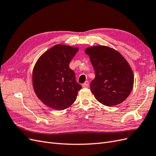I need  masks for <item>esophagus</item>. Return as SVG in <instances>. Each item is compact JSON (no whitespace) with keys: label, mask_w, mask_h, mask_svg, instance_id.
Masks as SVG:
<instances>
[{"label":"esophagus","mask_w":156,"mask_h":156,"mask_svg":"<svg viewBox=\"0 0 156 156\" xmlns=\"http://www.w3.org/2000/svg\"><path fill=\"white\" fill-rule=\"evenodd\" d=\"M88 85H89V82H88V81H87L85 83H83V84H82V87H84V88H86V87H88Z\"/></svg>","instance_id":"esophagus-1"}]
</instances>
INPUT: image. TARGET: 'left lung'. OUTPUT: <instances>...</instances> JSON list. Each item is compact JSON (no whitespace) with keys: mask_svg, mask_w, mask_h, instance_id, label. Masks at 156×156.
Here are the masks:
<instances>
[{"mask_svg":"<svg viewBox=\"0 0 156 156\" xmlns=\"http://www.w3.org/2000/svg\"><path fill=\"white\" fill-rule=\"evenodd\" d=\"M95 72L90 90L103 105L120 104L129 96L133 87L134 76L129 64L120 53L107 46L87 48Z\"/></svg>","mask_w":156,"mask_h":156,"instance_id":"1","label":"left lung"}]
</instances>
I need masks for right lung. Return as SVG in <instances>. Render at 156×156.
Listing matches in <instances>:
<instances>
[{"label":"right lung","instance_id":"add662e5","mask_svg":"<svg viewBox=\"0 0 156 156\" xmlns=\"http://www.w3.org/2000/svg\"><path fill=\"white\" fill-rule=\"evenodd\" d=\"M79 49L66 45H56L45 51L33 69L34 92L48 107L64 110L72 105L82 88L69 64Z\"/></svg>","mask_w":156,"mask_h":156}]
</instances>
